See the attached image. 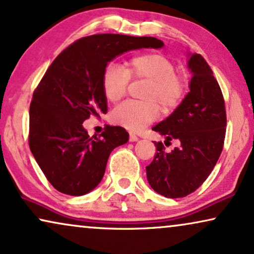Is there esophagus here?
<instances>
[{
    "label": "esophagus",
    "instance_id": "obj_1",
    "mask_svg": "<svg viewBox=\"0 0 254 254\" xmlns=\"http://www.w3.org/2000/svg\"><path fill=\"white\" fill-rule=\"evenodd\" d=\"M137 140H139V137H137L136 136V135H134V134H129V141H130V142H135V141H137Z\"/></svg>",
    "mask_w": 254,
    "mask_h": 254
}]
</instances>
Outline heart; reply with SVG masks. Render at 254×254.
Instances as JSON below:
<instances>
[{"mask_svg": "<svg viewBox=\"0 0 254 254\" xmlns=\"http://www.w3.org/2000/svg\"><path fill=\"white\" fill-rule=\"evenodd\" d=\"M175 71L174 62L157 52L135 56L125 64V68L108 65L103 74V88L110 101H118L126 94L130 78L146 79L150 83L146 94L148 103L124 101L112 111V123L137 133L159 117V107L154 101L163 111L179 106L186 95L187 83Z\"/></svg>", "mask_w": 254, "mask_h": 254, "instance_id": "1", "label": "heart"}]
</instances>
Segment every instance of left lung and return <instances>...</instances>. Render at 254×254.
I'll list each match as a JSON object with an SVG mask.
<instances>
[{
	"mask_svg": "<svg viewBox=\"0 0 254 254\" xmlns=\"http://www.w3.org/2000/svg\"><path fill=\"white\" fill-rule=\"evenodd\" d=\"M188 66L192 72L190 92L179 107L153 130L179 140L171 153L154 142L156 154L146 167L150 187L168 198H181L195 191L211 174L223 150L226 111L218 81L205 59L193 54Z\"/></svg>",
	"mask_w": 254,
	"mask_h": 254,
	"instance_id": "left-lung-1",
	"label": "left lung"
}]
</instances>
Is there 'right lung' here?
Segmentation results:
<instances>
[{
  "instance_id": "add662e5",
  "label": "right lung",
  "mask_w": 254,
  "mask_h": 254,
  "mask_svg": "<svg viewBox=\"0 0 254 254\" xmlns=\"http://www.w3.org/2000/svg\"><path fill=\"white\" fill-rule=\"evenodd\" d=\"M163 47L154 37L100 34L83 37L63 50L34 91L29 112V147L47 180L70 196L90 192L103 180L111 151L128 133L106 125L90 137L83 123L107 113L103 74L124 52Z\"/></svg>"
}]
</instances>
